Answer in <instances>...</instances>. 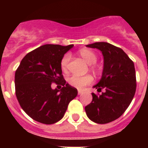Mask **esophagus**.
<instances>
[{
	"mask_svg": "<svg viewBox=\"0 0 148 148\" xmlns=\"http://www.w3.org/2000/svg\"><path fill=\"white\" fill-rule=\"evenodd\" d=\"M77 93H78V95H81V94H82V93H83V91L81 90H78V91H77Z\"/></svg>",
	"mask_w": 148,
	"mask_h": 148,
	"instance_id": "1",
	"label": "esophagus"
}]
</instances>
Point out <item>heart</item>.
<instances>
[{"label": "heart", "instance_id": "b5f03b06", "mask_svg": "<svg viewBox=\"0 0 148 148\" xmlns=\"http://www.w3.org/2000/svg\"><path fill=\"white\" fill-rule=\"evenodd\" d=\"M78 54L88 64L93 65L96 63L97 60V56L93 51L89 49H81L78 51ZM71 59V55L69 54L66 55L62 57L61 60V69L63 72L67 71L68 63ZM68 83L71 86L77 88V89H83L84 87L89 86L93 83V77L91 75H85V76H77V75H72L68 78Z\"/></svg>", "mask_w": 148, "mask_h": 148}]
</instances>
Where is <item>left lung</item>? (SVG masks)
Returning <instances> with one entry per match:
<instances>
[{
	"instance_id": "left-lung-1",
	"label": "left lung",
	"mask_w": 148,
	"mask_h": 148,
	"mask_svg": "<svg viewBox=\"0 0 148 148\" xmlns=\"http://www.w3.org/2000/svg\"><path fill=\"white\" fill-rule=\"evenodd\" d=\"M102 52L104 67L101 78L93 88L97 96L92 93V102L85 107L87 116L97 124H107L116 120L132 102L136 89L134 62L120 47L106 42L88 44Z\"/></svg>"
}]
</instances>
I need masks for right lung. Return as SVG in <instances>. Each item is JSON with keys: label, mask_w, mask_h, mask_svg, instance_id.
<instances>
[{"label": "right lung", "mask_w": 148, "mask_h": 148, "mask_svg": "<svg viewBox=\"0 0 148 148\" xmlns=\"http://www.w3.org/2000/svg\"><path fill=\"white\" fill-rule=\"evenodd\" d=\"M73 47L41 46L25 55L16 71V96L21 108L34 121L45 124L58 122L77 95V89L66 83L61 69L62 58ZM51 83L63 87L53 90Z\"/></svg>", "instance_id": "1"}]
</instances>
